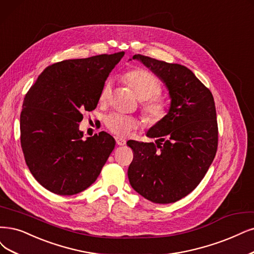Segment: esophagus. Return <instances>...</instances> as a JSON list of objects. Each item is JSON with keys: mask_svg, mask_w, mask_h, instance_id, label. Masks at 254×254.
<instances>
[{"mask_svg": "<svg viewBox=\"0 0 254 254\" xmlns=\"http://www.w3.org/2000/svg\"><path fill=\"white\" fill-rule=\"evenodd\" d=\"M116 143H117V145H119V146H122V145H125L126 143H127V141L125 139H121V138H118V137H116Z\"/></svg>", "mask_w": 254, "mask_h": 254, "instance_id": "obj_1", "label": "esophagus"}]
</instances>
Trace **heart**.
I'll return each mask as SVG.
<instances>
[{
	"label": "heart",
	"instance_id": "heart-1",
	"mask_svg": "<svg viewBox=\"0 0 254 254\" xmlns=\"http://www.w3.org/2000/svg\"><path fill=\"white\" fill-rule=\"evenodd\" d=\"M122 79L132 89L138 99L142 101V110L148 124L153 126L160 124L170 112V102L159 95L162 91L161 82L154 74L141 68H136L125 73ZM111 82L107 81L100 91L99 101L105 103L111 95ZM106 127L110 132L120 137H127L137 128L141 120L137 117L113 113L105 119Z\"/></svg>",
	"mask_w": 254,
	"mask_h": 254
}]
</instances>
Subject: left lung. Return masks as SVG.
<instances>
[{
  "instance_id": "8db88e82",
  "label": "left lung",
  "mask_w": 254,
  "mask_h": 254,
  "mask_svg": "<svg viewBox=\"0 0 254 254\" xmlns=\"http://www.w3.org/2000/svg\"><path fill=\"white\" fill-rule=\"evenodd\" d=\"M141 62L160 78L170 93L167 116L148 129L156 143L128 141L134 158L127 177L143 198L158 204L181 200L190 193L211 165L218 148V122L209 89L179 64L141 54Z\"/></svg>"
}]
</instances>
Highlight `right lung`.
<instances>
[{"label": "right lung", "instance_id": "add662e5", "mask_svg": "<svg viewBox=\"0 0 254 254\" xmlns=\"http://www.w3.org/2000/svg\"><path fill=\"white\" fill-rule=\"evenodd\" d=\"M125 52L67 60L47 67L27 92L20 118L21 145L35 180L71 195L95 182L115 147L106 132L82 139L83 111L97 107L100 91Z\"/></svg>", "mask_w": 254, "mask_h": 254}]
</instances>
